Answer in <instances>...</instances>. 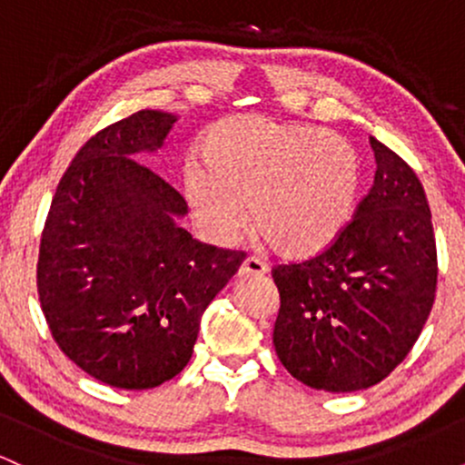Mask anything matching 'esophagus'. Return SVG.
<instances>
[{"label": "esophagus", "mask_w": 465, "mask_h": 465, "mask_svg": "<svg viewBox=\"0 0 465 465\" xmlns=\"http://www.w3.org/2000/svg\"><path fill=\"white\" fill-rule=\"evenodd\" d=\"M269 271V266L260 262L258 258H247L240 266V277H262Z\"/></svg>", "instance_id": "esophagus-1"}]
</instances>
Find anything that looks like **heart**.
<instances>
[{
  "label": "heart",
  "mask_w": 465,
  "mask_h": 465,
  "mask_svg": "<svg viewBox=\"0 0 465 465\" xmlns=\"http://www.w3.org/2000/svg\"><path fill=\"white\" fill-rule=\"evenodd\" d=\"M181 188L207 240L233 244L247 229L275 253L311 258L345 227L361 185V162L345 137L260 115L227 117L199 142Z\"/></svg>",
  "instance_id": "1"
}]
</instances>
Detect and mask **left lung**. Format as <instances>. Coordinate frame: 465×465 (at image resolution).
Here are the masks:
<instances>
[{"instance_id":"obj_1","label":"left lung","mask_w":465,"mask_h":465,"mask_svg":"<svg viewBox=\"0 0 465 465\" xmlns=\"http://www.w3.org/2000/svg\"><path fill=\"white\" fill-rule=\"evenodd\" d=\"M376 174L332 244L273 266V345L292 378L332 393L378 385L407 359L437 291L429 201L413 168L370 137Z\"/></svg>"}]
</instances>
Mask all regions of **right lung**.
Listing matches in <instances>:
<instances>
[{"mask_svg": "<svg viewBox=\"0 0 465 465\" xmlns=\"http://www.w3.org/2000/svg\"><path fill=\"white\" fill-rule=\"evenodd\" d=\"M177 117L142 109L98 131L58 181L36 288L52 339L104 385L153 389L188 365L201 317L242 264L174 223L188 203L135 162Z\"/></svg>", "mask_w": 465, "mask_h": 465, "instance_id": "obj_1", "label": "right lung"}]
</instances>
